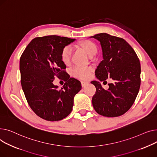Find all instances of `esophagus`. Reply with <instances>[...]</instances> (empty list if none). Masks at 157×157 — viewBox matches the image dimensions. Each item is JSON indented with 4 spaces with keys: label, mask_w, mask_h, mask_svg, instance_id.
I'll use <instances>...</instances> for the list:
<instances>
[{
    "label": "esophagus",
    "mask_w": 157,
    "mask_h": 157,
    "mask_svg": "<svg viewBox=\"0 0 157 157\" xmlns=\"http://www.w3.org/2000/svg\"><path fill=\"white\" fill-rule=\"evenodd\" d=\"M89 84L88 82L86 81H84V80H82L81 81V85L82 87H85L86 86H87Z\"/></svg>",
    "instance_id": "34e87169"
}]
</instances>
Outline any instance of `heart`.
Listing matches in <instances>:
<instances>
[{
	"label": "heart",
	"instance_id": "obj_1",
	"mask_svg": "<svg viewBox=\"0 0 157 157\" xmlns=\"http://www.w3.org/2000/svg\"><path fill=\"white\" fill-rule=\"evenodd\" d=\"M80 45L84 49L89 56H93L97 52L96 45L94 42L90 40H84L80 42ZM73 48L71 45H67L63 48L61 52V59L63 63L68 64L71 60ZM94 68L90 66H79L76 65L73 67L70 70L71 75L78 79H87L89 78Z\"/></svg>",
	"mask_w": 157,
	"mask_h": 157
}]
</instances>
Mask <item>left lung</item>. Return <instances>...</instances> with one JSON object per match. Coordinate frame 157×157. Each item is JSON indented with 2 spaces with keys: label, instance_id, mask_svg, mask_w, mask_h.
I'll return each mask as SVG.
<instances>
[{
  "label": "left lung",
  "instance_id": "1",
  "mask_svg": "<svg viewBox=\"0 0 157 157\" xmlns=\"http://www.w3.org/2000/svg\"><path fill=\"white\" fill-rule=\"evenodd\" d=\"M100 42L103 60L95 71L101 82L111 78L113 83L104 89L98 81L91 83L96 87L92 98L95 111L106 117L124 115L131 108L141 84V64L133 48L124 39L101 33L91 36Z\"/></svg>",
  "mask_w": 157,
  "mask_h": 157
}]
</instances>
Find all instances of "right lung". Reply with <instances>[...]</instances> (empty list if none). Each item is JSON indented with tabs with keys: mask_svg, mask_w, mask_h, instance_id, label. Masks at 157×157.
Returning <instances> with one entry per match:
<instances>
[{
	"mask_svg": "<svg viewBox=\"0 0 157 157\" xmlns=\"http://www.w3.org/2000/svg\"><path fill=\"white\" fill-rule=\"evenodd\" d=\"M75 40L58 35L39 36L21 56V84L25 98L34 113L45 121L67 117L72 111L75 95L82 89L78 80L70 78L61 59L63 48ZM56 76L66 82L61 90L53 84Z\"/></svg>",
	"mask_w": 157,
	"mask_h": 157,
	"instance_id": "1",
	"label": "right lung"
}]
</instances>
